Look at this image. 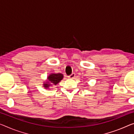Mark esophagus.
<instances>
[{
  "label": "esophagus",
  "mask_w": 134,
  "mask_h": 134,
  "mask_svg": "<svg viewBox=\"0 0 134 134\" xmlns=\"http://www.w3.org/2000/svg\"><path fill=\"white\" fill-rule=\"evenodd\" d=\"M75 77V73H72L71 74V75H70L68 76V78L69 79H74V78Z\"/></svg>",
  "instance_id": "esophagus-1"
}]
</instances>
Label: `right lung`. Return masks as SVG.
Wrapping results in <instances>:
<instances>
[{
	"instance_id": "1",
	"label": "right lung",
	"mask_w": 134,
	"mask_h": 134,
	"mask_svg": "<svg viewBox=\"0 0 134 134\" xmlns=\"http://www.w3.org/2000/svg\"><path fill=\"white\" fill-rule=\"evenodd\" d=\"M63 79V74H51L47 77V81L44 83V87L46 88H48L49 87L53 85H56L62 80Z\"/></svg>"
}]
</instances>
